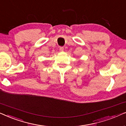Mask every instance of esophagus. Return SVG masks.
Masks as SVG:
<instances>
[{"mask_svg":"<svg viewBox=\"0 0 126 126\" xmlns=\"http://www.w3.org/2000/svg\"><path fill=\"white\" fill-rule=\"evenodd\" d=\"M63 49H64V48L63 46H60V51H63Z\"/></svg>","mask_w":126,"mask_h":126,"instance_id":"esophagus-1","label":"esophagus"}]
</instances>
